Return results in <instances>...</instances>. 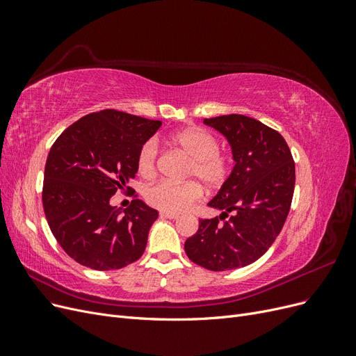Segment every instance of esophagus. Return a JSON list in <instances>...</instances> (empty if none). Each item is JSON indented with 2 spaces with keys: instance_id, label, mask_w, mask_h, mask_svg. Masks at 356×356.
Returning a JSON list of instances; mask_svg holds the SVG:
<instances>
[{
  "instance_id": "obj_1",
  "label": "esophagus",
  "mask_w": 356,
  "mask_h": 356,
  "mask_svg": "<svg viewBox=\"0 0 356 356\" xmlns=\"http://www.w3.org/2000/svg\"><path fill=\"white\" fill-rule=\"evenodd\" d=\"M161 218H169V220H177L178 213H168V212H160Z\"/></svg>"
}]
</instances>
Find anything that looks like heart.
Here are the masks:
<instances>
[{
    "instance_id": "obj_1",
    "label": "heart",
    "mask_w": 356,
    "mask_h": 356,
    "mask_svg": "<svg viewBox=\"0 0 356 356\" xmlns=\"http://www.w3.org/2000/svg\"><path fill=\"white\" fill-rule=\"evenodd\" d=\"M172 144L177 145L190 160L191 166L187 178L199 179L208 188L221 186L229 175V161L220 154V144L212 134L202 127H187L172 136ZM159 147L154 139L147 141L138 154V172L144 178L156 175ZM202 197V188L196 182L172 184L159 182L145 193L147 202L153 208L168 212L181 213Z\"/></svg>"
}]
</instances>
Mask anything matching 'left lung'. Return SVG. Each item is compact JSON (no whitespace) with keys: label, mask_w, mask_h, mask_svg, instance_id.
<instances>
[{"label":"left lung","mask_w":356,"mask_h":356,"mask_svg":"<svg viewBox=\"0 0 356 356\" xmlns=\"http://www.w3.org/2000/svg\"><path fill=\"white\" fill-rule=\"evenodd\" d=\"M232 148L234 166L208 207L232 211L227 222L199 220L184 243L186 254L212 272L234 270L257 261L272 246L288 217L296 166L282 135L252 117L229 114L204 118Z\"/></svg>","instance_id":"obj_1"}]
</instances>
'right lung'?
<instances>
[{
	"instance_id": "1",
	"label": "right lung",
	"mask_w": 356,
	"mask_h": 356,
	"mask_svg": "<svg viewBox=\"0 0 356 356\" xmlns=\"http://www.w3.org/2000/svg\"><path fill=\"white\" fill-rule=\"evenodd\" d=\"M160 126L159 120L104 110L72 123L53 144L42 208L53 236L81 266L117 270L144 254L159 212L141 199L124 211L110 200L135 178L139 149Z\"/></svg>"
}]
</instances>
